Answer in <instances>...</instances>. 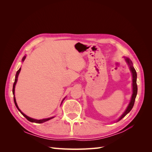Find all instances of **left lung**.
I'll return each mask as SVG.
<instances>
[{
	"label": "left lung",
	"mask_w": 152,
	"mask_h": 152,
	"mask_svg": "<svg viewBox=\"0 0 152 152\" xmlns=\"http://www.w3.org/2000/svg\"><path fill=\"white\" fill-rule=\"evenodd\" d=\"M126 60L127 61V63H128V65H129V68H130V70L132 72V97H131V102L129 103V104L128 105V107L126 109V110L125 111L122 115V116L120 117V118H118V121H121L122 118H124L125 117L126 115L131 110H132L133 106H134V102H135V99L136 97V95H137V84H136V79H137V73L136 72L134 68L132 66V61L130 60L129 58H126Z\"/></svg>",
	"instance_id": "obj_1"
}]
</instances>
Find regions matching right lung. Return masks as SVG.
<instances>
[{
  "mask_svg": "<svg viewBox=\"0 0 152 152\" xmlns=\"http://www.w3.org/2000/svg\"><path fill=\"white\" fill-rule=\"evenodd\" d=\"M25 58H26V56H24L23 58V59H22V61H23L24 60H25ZM20 70H21V68L19 69V70H18V71H17V72H16V77H15V82H14V84H13V87H12V93H13V95H14V102H15V105H16V108H18V110H19V111L20 112V113L23 115L27 120L28 121H29L30 122H35V123H38V124H41V123H43V122H46V121H49V120H50V119H52V118H54V117H50V118H44V119H42V120H37V119H34V118H30V117H28V116H26L25 114H24L23 113L21 110H20V108H18V104H17V103H16V99H15V86H16V82H17V80H18V75H19V73H20ZM63 101H62V102H63Z\"/></svg>",
  "mask_w": 152,
  "mask_h": 152,
  "instance_id": "obj_1",
  "label": "right lung"
}]
</instances>
